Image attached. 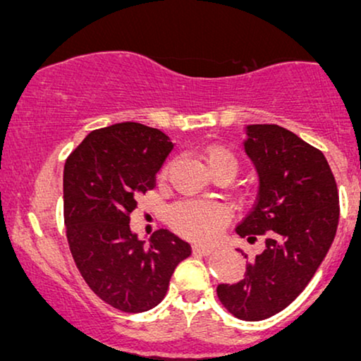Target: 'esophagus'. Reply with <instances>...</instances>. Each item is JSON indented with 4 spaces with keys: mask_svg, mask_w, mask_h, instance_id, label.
<instances>
[{
    "mask_svg": "<svg viewBox=\"0 0 361 361\" xmlns=\"http://www.w3.org/2000/svg\"><path fill=\"white\" fill-rule=\"evenodd\" d=\"M193 252H198V254H203V255H210L215 247H212V245H203V244H195L193 245Z\"/></svg>",
    "mask_w": 361,
    "mask_h": 361,
    "instance_id": "34e87169",
    "label": "esophagus"
}]
</instances>
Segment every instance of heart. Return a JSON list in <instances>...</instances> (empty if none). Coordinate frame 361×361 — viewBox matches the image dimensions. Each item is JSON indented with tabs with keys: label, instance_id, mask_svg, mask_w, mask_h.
I'll use <instances>...</instances> for the list:
<instances>
[{
	"label": "heart",
	"instance_id": "1",
	"mask_svg": "<svg viewBox=\"0 0 361 361\" xmlns=\"http://www.w3.org/2000/svg\"><path fill=\"white\" fill-rule=\"evenodd\" d=\"M202 158L210 171L228 169L236 174L238 156L221 145H208L202 149ZM228 208L216 202H182L171 207L168 221L171 228L193 241H210L228 219Z\"/></svg>",
	"mask_w": 361,
	"mask_h": 361
}]
</instances>
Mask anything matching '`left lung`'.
I'll list each match as a JSON object with an SVG mask.
<instances>
[{"mask_svg": "<svg viewBox=\"0 0 361 361\" xmlns=\"http://www.w3.org/2000/svg\"><path fill=\"white\" fill-rule=\"evenodd\" d=\"M245 153L257 169L259 193L236 233L265 249L238 283L218 285L221 305L243 321L285 310L326 257L338 224V192L327 159L279 125H247ZM247 257V255H244Z\"/></svg>", "mask_w": 361, "mask_h": 361, "instance_id": "1", "label": "left lung"}]
</instances>
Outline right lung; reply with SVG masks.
Instances as JSON below:
<instances>
[{
	"mask_svg": "<svg viewBox=\"0 0 361 361\" xmlns=\"http://www.w3.org/2000/svg\"><path fill=\"white\" fill-rule=\"evenodd\" d=\"M174 148L158 128L137 122L94 130L63 171L66 238L78 270L104 302L123 312L158 306L189 243L168 229L140 241L130 229L137 197L156 185Z\"/></svg>",
	"mask_w": 361,
	"mask_h": 361,
	"instance_id": "right-lung-1",
	"label": "right lung"
}]
</instances>
